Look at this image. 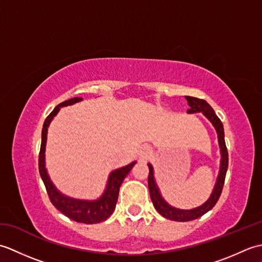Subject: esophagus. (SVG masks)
<instances>
[{"instance_id":"obj_1","label":"esophagus","mask_w":262,"mask_h":262,"mask_svg":"<svg viewBox=\"0 0 262 262\" xmlns=\"http://www.w3.org/2000/svg\"><path fill=\"white\" fill-rule=\"evenodd\" d=\"M151 154H152V151H151V148H149L148 146H143L141 148L140 157H141L142 160H147L149 157H151Z\"/></svg>"}]
</instances>
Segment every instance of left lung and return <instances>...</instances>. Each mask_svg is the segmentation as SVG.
<instances>
[{"instance_id": "obj_1", "label": "left lung", "mask_w": 262, "mask_h": 262, "mask_svg": "<svg viewBox=\"0 0 262 262\" xmlns=\"http://www.w3.org/2000/svg\"><path fill=\"white\" fill-rule=\"evenodd\" d=\"M188 101V105L190 108L188 109V114H193V113H203L207 118L211 121V124L214 125L217 132V136H219V143L221 147V154H222V160H221V170L219 178H217V182L214 188V191L211 193L209 199L203 204L200 207L193 208L190 210H183V209H177L174 207H171L170 205L164 202V199L161 197L159 192V189L157 187V183L154 180L153 176V168L151 164H148L149 173H148V189H149V194H151L152 203L154 205L155 209H157L159 213L162 215L165 219H169L172 221L177 222H188L196 220L198 217L203 216L204 214L207 213L208 210L214 207L216 205L217 200L220 199L222 190H223V186L225 182V176L227 171V166H229V153H227L226 144H225V138H224V127L222 124L221 119L216 116L214 113V109L210 107V105L205 101L203 99L193 98V97H185Z\"/></svg>"}]
</instances>
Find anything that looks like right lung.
Masks as SVG:
<instances>
[{
    "mask_svg": "<svg viewBox=\"0 0 262 262\" xmlns=\"http://www.w3.org/2000/svg\"><path fill=\"white\" fill-rule=\"evenodd\" d=\"M82 98H72L70 100L59 103L55 107L47 118L45 119L42 126L41 132V145H40V152H39V160H38V166H39V173H40L41 179L45 183L46 190L48 193V197L51 199L52 204L56 207L59 211L68 216L69 219L73 220L79 223L84 224H96L103 222L108 219V217L114 213L117 200H118V193L120 185L124 181L126 176L129 173L133 166L136 162H133L128 164L124 168L117 169L114 172H111L109 176L108 185L105 188V191L98 200H93V202H86V200H77L72 199L69 197L63 196L56 188L54 187L51 179L47 174V171L45 168V147H46V140H47V129L48 126L51 124L54 116H56L60 107H65V105L73 104L75 102L81 101Z\"/></svg>",
    "mask_w": 262,
    "mask_h": 262,
    "instance_id": "add662e5",
    "label": "right lung"
}]
</instances>
